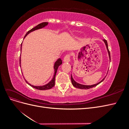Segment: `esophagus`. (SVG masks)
<instances>
[{"label":"esophagus","instance_id":"obj_1","mask_svg":"<svg viewBox=\"0 0 129 129\" xmlns=\"http://www.w3.org/2000/svg\"><path fill=\"white\" fill-rule=\"evenodd\" d=\"M70 57H71V56H70L69 54H67V55L64 56V57L63 58V62H69L70 61V60H70Z\"/></svg>","mask_w":129,"mask_h":129}]
</instances>
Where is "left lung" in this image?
<instances>
[{"instance_id":"left-lung-1","label":"left lung","mask_w":129,"mask_h":129,"mask_svg":"<svg viewBox=\"0 0 129 129\" xmlns=\"http://www.w3.org/2000/svg\"><path fill=\"white\" fill-rule=\"evenodd\" d=\"M103 41H104L105 46H106V47H107V51L108 52V55H109V59H110V52H109V49H108V46L107 41V40H105V39L103 40ZM104 79H105V78H104L103 79H102L100 82H99V83H97L96 84L91 85H87L81 84H80L79 83L76 82L73 79L72 75H71V81H72V83L73 85V86H74L75 88H79V89H90V88H91L94 87L96 86V85L99 84L100 83L102 82V81H103Z\"/></svg>"}]
</instances>
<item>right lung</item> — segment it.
Masks as SVG:
<instances>
[{
  "instance_id": "right-lung-1",
  "label": "right lung",
  "mask_w": 129,
  "mask_h": 129,
  "mask_svg": "<svg viewBox=\"0 0 129 129\" xmlns=\"http://www.w3.org/2000/svg\"><path fill=\"white\" fill-rule=\"evenodd\" d=\"M48 24V22H42V23H41V24L38 25L36 27H34V28H33L32 29H31L30 30L28 31V32H27V33L26 34V35L25 36L24 38L30 32H33V31L37 30V29H39L44 28V27H46L47 25ZM21 47H22V44L21 45ZM62 63V60H61V58H58V59L56 60V61L55 62V63H54V76L53 77L52 80L50 81L49 82H48L47 84H46L44 85H41V86H36V85H32L31 84L29 83L28 82H27L26 80V79H25V81L26 82V83L27 84H28L30 85V86H31L32 87L35 88V89L40 90H48V89H51L52 88H53L54 86V85H55V76H56L57 69H58V67H59V66ZM20 67H21V55H20Z\"/></svg>"
}]
</instances>
